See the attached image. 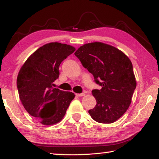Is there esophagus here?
<instances>
[{
  "mask_svg": "<svg viewBox=\"0 0 159 159\" xmlns=\"http://www.w3.org/2000/svg\"><path fill=\"white\" fill-rule=\"evenodd\" d=\"M76 95V96H78V97H82V96H84V95H85V93H78V94H75Z\"/></svg>",
  "mask_w": 159,
  "mask_h": 159,
  "instance_id": "obj_1",
  "label": "esophagus"
}]
</instances>
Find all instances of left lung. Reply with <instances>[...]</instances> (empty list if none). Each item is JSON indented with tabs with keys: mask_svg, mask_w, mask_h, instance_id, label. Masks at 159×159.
I'll return each instance as SVG.
<instances>
[{
	"mask_svg": "<svg viewBox=\"0 0 159 159\" xmlns=\"http://www.w3.org/2000/svg\"><path fill=\"white\" fill-rule=\"evenodd\" d=\"M74 54L102 86L92 91L97 104L90 115L103 124L117 121L129 108L137 86L132 61L117 48L100 42L85 44Z\"/></svg>",
	"mask_w": 159,
	"mask_h": 159,
	"instance_id": "obj_1",
	"label": "left lung"
}]
</instances>
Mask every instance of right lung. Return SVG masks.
Here are the masks:
<instances>
[{
  "label": "right lung",
  "instance_id": "obj_1",
  "mask_svg": "<svg viewBox=\"0 0 159 159\" xmlns=\"http://www.w3.org/2000/svg\"><path fill=\"white\" fill-rule=\"evenodd\" d=\"M75 50L69 44L50 42L32 53L20 69L17 78L20 100L27 112L42 125L59 122L75 98L74 93L53 88L60 64Z\"/></svg>",
  "mask_w": 159,
  "mask_h": 159
}]
</instances>
